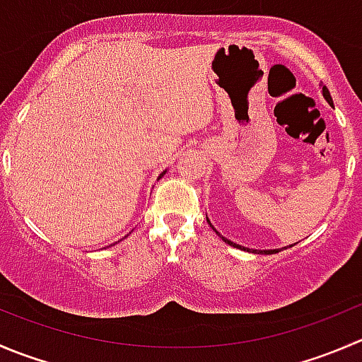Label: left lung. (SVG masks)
<instances>
[{
    "mask_svg": "<svg viewBox=\"0 0 362 362\" xmlns=\"http://www.w3.org/2000/svg\"><path fill=\"white\" fill-rule=\"evenodd\" d=\"M322 93H324V97H325V99H327V103H329V104H332L331 93H329L327 88H325V86L322 88ZM206 221H209V219H206ZM223 240H224V242H228V244H230V245H233V247H240V245H237V244H233V242L226 240V238H224V237H223ZM242 249H244V247H242ZM262 252H265V255H274V252H278V249H272V251H262Z\"/></svg>",
    "mask_w": 362,
    "mask_h": 362,
    "instance_id": "left-lung-1",
    "label": "left lung"
}]
</instances>
